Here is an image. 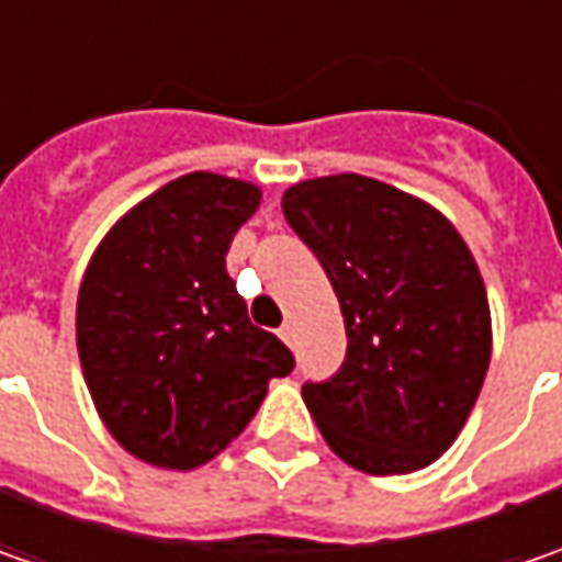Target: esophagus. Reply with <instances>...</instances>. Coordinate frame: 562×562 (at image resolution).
Masks as SVG:
<instances>
[{"label":"esophagus","mask_w":562,"mask_h":562,"mask_svg":"<svg viewBox=\"0 0 562 562\" xmlns=\"http://www.w3.org/2000/svg\"><path fill=\"white\" fill-rule=\"evenodd\" d=\"M278 337H281L284 344H293V325H291V322H284V325L278 328Z\"/></svg>","instance_id":"esophagus-1"}]
</instances>
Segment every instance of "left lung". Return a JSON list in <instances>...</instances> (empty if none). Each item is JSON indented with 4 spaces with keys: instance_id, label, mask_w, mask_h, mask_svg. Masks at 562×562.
<instances>
[{
    "instance_id": "8db88e82",
    "label": "left lung",
    "mask_w": 562,
    "mask_h": 562,
    "mask_svg": "<svg viewBox=\"0 0 562 562\" xmlns=\"http://www.w3.org/2000/svg\"><path fill=\"white\" fill-rule=\"evenodd\" d=\"M281 209L347 325L344 366L303 384L322 438L369 475L435 463L491 362L485 281L465 240L438 209L362 175L300 181Z\"/></svg>"
}]
</instances>
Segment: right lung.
I'll list each match as a JSON object with an SVG mask.
<instances>
[{
    "label": "right lung",
    "instance_id": "add662e5",
    "mask_svg": "<svg viewBox=\"0 0 562 562\" xmlns=\"http://www.w3.org/2000/svg\"><path fill=\"white\" fill-rule=\"evenodd\" d=\"M262 190L193 171L137 203L77 293V353L99 419L143 463L196 469L234 441L293 353L249 322L225 269Z\"/></svg>",
    "mask_w": 562,
    "mask_h": 562
}]
</instances>
